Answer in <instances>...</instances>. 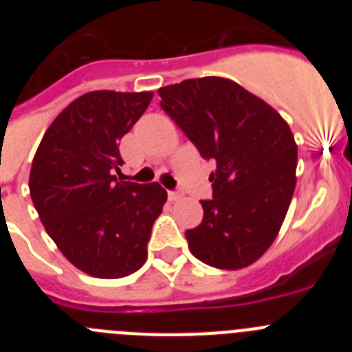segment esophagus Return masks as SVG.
<instances>
[{"instance_id":"1","label":"esophagus","mask_w":352,"mask_h":352,"mask_svg":"<svg viewBox=\"0 0 352 352\" xmlns=\"http://www.w3.org/2000/svg\"><path fill=\"white\" fill-rule=\"evenodd\" d=\"M167 197H169V201H178V199L183 197V194L179 190H169L167 192Z\"/></svg>"}]
</instances>
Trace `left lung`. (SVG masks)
I'll list each match as a JSON object with an SVG mask.
<instances>
[{
	"label": "left lung",
	"mask_w": 352,
	"mask_h": 352,
	"mask_svg": "<svg viewBox=\"0 0 352 352\" xmlns=\"http://www.w3.org/2000/svg\"><path fill=\"white\" fill-rule=\"evenodd\" d=\"M164 113L201 157L213 160V199L203 222L185 232L208 266L245 268L273 243L296 186L298 148L275 109L239 84L199 77L158 89Z\"/></svg>",
	"instance_id": "8db88e82"
}]
</instances>
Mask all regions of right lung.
Here are the masks:
<instances>
[{"instance_id": "right-lung-1", "label": "right lung", "mask_w": 352, "mask_h": 352, "mask_svg": "<svg viewBox=\"0 0 352 352\" xmlns=\"http://www.w3.org/2000/svg\"><path fill=\"white\" fill-rule=\"evenodd\" d=\"M151 98L109 89L79 96L52 121L31 164L30 194L45 231L76 268L96 278L141 268L167 201L158 183L114 176L123 166L121 138Z\"/></svg>"}]
</instances>
